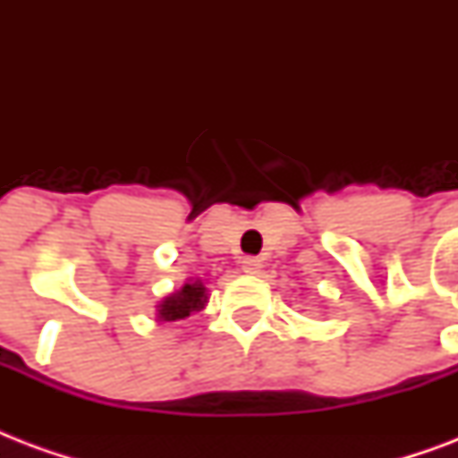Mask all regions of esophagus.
Masks as SVG:
<instances>
[{
    "label": "esophagus",
    "instance_id": "34e87169",
    "mask_svg": "<svg viewBox=\"0 0 458 458\" xmlns=\"http://www.w3.org/2000/svg\"><path fill=\"white\" fill-rule=\"evenodd\" d=\"M242 271L250 273V276H257L259 271H261V261L254 257H244L242 259Z\"/></svg>",
    "mask_w": 458,
    "mask_h": 458
}]
</instances>
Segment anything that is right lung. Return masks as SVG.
I'll return each mask as SVG.
<instances>
[{
  "mask_svg": "<svg viewBox=\"0 0 458 458\" xmlns=\"http://www.w3.org/2000/svg\"><path fill=\"white\" fill-rule=\"evenodd\" d=\"M208 290L199 278L187 280L185 285L171 293L168 297L157 304V320L158 323H173V320L187 318L190 313L201 311L208 301Z\"/></svg>",
  "mask_w": 458,
  "mask_h": 458,
  "instance_id": "right-lung-1",
  "label": "right lung"
}]
</instances>
